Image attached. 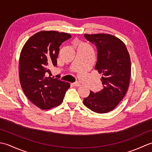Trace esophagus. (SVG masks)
Instances as JSON below:
<instances>
[{
    "label": "esophagus",
    "mask_w": 152,
    "mask_h": 152,
    "mask_svg": "<svg viewBox=\"0 0 152 152\" xmlns=\"http://www.w3.org/2000/svg\"><path fill=\"white\" fill-rule=\"evenodd\" d=\"M72 86H74V87H80V83L79 82H75L72 83Z\"/></svg>",
    "instance_id": "1"
}]
</instances>
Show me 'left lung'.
<instances>
[{
	"label": "left lung",
	"instance_id": "obj_1",
	"mask_svg": "<svg viewBox=\"0 0 152 152\" xmlns=\"http://www.w3.org/2000/svg\"><path fill=\"white\" fill-rule=\"evenodd\" d=\"M84 37L96 47L95 69L102 74L104 88L95 93L90 91L83 102L96 113H107L116 107L127 91L131 69L129 54L125 44L112 35L85 34Z\"/></svg>",
	"mask_w": 152,
	"mask_h": 152
}]
</instances>
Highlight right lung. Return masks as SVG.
I'll return each mask as SVG.
<instances>
[{
    "instance_id": "add662e5",
    "label": "right lung",
    "mask_w": 152,
    "mask_h": 152,
    "mask_svg": "<svg viewBox=\"0 0 152 152\" xmlns=\"http://www.w3.org/2000/svg\"><path fill=\"white\" fill-rule=\"evenodd\" d=\"M70 34L40 31L25 44L19 57V80L29 101L42 110L59 106L70 83L51 78L50 68L57 66L59 46ZM59 76V75H58Z\"/></svg>"
}]
</instances>
